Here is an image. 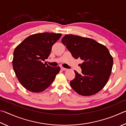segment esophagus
I'll use <instances>...</instances> for the list:
<instances>
[{
	"instance_id": "1",
	"label": "esophagus",
	"mask_w": 126,
	"mask_h": 126,
	"mask_svg": "<svg viewBox=\"0 0 126 126\" xmlns=\"http://www.w3.org/2000/svg\"><path fill=\"white\" fill-rule=\"evenodd\" d=\"M61 69L62 70H67V69H66V68L63 67V66H61Z\"/></svg>"
}]
</instances>
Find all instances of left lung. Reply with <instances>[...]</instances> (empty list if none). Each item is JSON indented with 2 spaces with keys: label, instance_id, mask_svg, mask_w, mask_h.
Returning <instances> with one entry per match:
<instances>
[{
  "label": "left lung",
  "instance_id": "1",
  "mask_svg": "<svg viewBox=\"0 0 126 126\" xmlns=\"http://www.w3.org/2000/svg\"><path fill=\"white\" fill-rule=\"evenodd\" d=\"M75 59L83 61L81 74L75 71V78L70 81L72 89L82 96H91L101 91L111 75L113 58L108 48L94 40L67 34L62 39Z\"/></svg>",
  "mask_w": 126,
  "mask_h": 126
}]
</instances>
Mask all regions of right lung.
Listing matches in <instances>:
<instances>
[{
    "label": "right lung",
    "instance_id": "obj_1",
    "mask_svg": "<svg viewBox=\"0 0 126 126\" xmlns=\"http://www.w3.org/2000/svg\"><path fill=\"white\" fill-rule=\"evenodd\" d=\"M61 35L52 32L33 34L15 48L13 69L19 81L26 90L40 92L54 81L60 67H51L43 61L48 58L52 45Z\"/></svg>",
    "mask_w": 126,
    "mask_h": 126
}]
</instances>
